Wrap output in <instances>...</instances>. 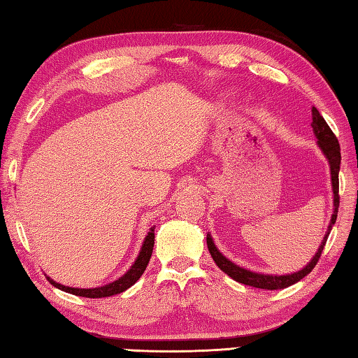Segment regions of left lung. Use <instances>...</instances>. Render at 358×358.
Segmentation results:
<instances>
[{"mask_svg":"<svg viewBox=\"0 0 358 358\" xmlns=\"http://www.w3.org/2000/svg\"><path fill=\"white\" fill-rule=\"evenodd\" d=\"M313 131L317 138V146L320 148L322 154L326 157L329 163V171H331V183H332V194H334V209H332V215H331V222L328 226V231H326L324 237L318 246L315 255L310 258V262L296 272L291 273H285V275H273V273H263V272H254L249 271L246 268H241V266L235 264L231 262L229 258H226L222 252H220L218 248L215 246L214 240H212V235L208 232L206 243H208V249L214 258L215 264L222 269L224 273H227L231 278H234L238 283L258 287V289H268V291H275V289H285L295 285L296 281H300L301 278H305L308 273L315 268V264L320 258L323 248L326 245V240H328L329 234L332 231V226L336 224L337 220V212H338V204H340V196H338V172H340V163H341V155H340V144L337 136L334 135L331 131V127L326 123L324 118L320 115L315 108H313Z\"/></svg>","mask_w":358,"mask_h":358,"instance_id":"left-lung-1","label":"left lung"}]
</instances>
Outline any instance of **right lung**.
I'll use <instances>...</instances> for the list:
<instances>
[{
    "instance_id": "add662e5",
    "label": "right lung",
    "mask_w": 358,
    "mask_h": 358,
    "mask_svg": "<svg viewBox=\"0 0 358 358\" xmlns=\"http://www.w3.org/2000/svg\"><path fill=\"white\" fill-rule=\"evenodd\" d=\"M154 231H155V226L150 227V231L148 232L146 238H144L143 245H141L140 254L135 258V262L131 268H129V271L124 273V275H121L118 280L112 281V283H108V285L100 286V287L86 289V287H69V286L59 285V283H57V281H53L50 277H48V280L50 281L52 286L62 289V291H64V292H69V294L78 295V296H86V299H103V296H112V295H117L120 292H124L126 289H129L132 285L136 283V280L143 275V272L148 268V263L150 260L152 249H154V241H155Z\"/></svg>"
}]
</instances>
